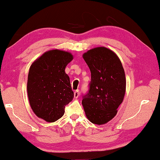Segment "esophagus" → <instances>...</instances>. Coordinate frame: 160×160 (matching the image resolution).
<instances>
[{
  "instance_id": "1",
  "label": "esophagus",
  "mask_w": 160,
  "mask_h": 160,
  "mask_svg": "<svg viewBox=\"0 0 160 160\" xmlns=\"http://www.w3.org/2000/svg\"><path fill=\"white\" fill-rule=\"evenodd\" d=\"M74 96L75 98H78V97L79 96V90H77L76 91H74Z\"/></svg>"
}]
</instances>
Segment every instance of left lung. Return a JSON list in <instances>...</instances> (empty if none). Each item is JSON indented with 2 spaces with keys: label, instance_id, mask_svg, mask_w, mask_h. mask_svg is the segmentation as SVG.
Listing matches in <instances>:
<instances>
[{
  "label": "left lung",
  "instance_id": "left-lung-1",
  "mask_svg": "<svg viewBox=\"0 0 160 160\" xmlns=\"http://www.w3.org/2000/svg\"><path fill=\"white\" fill-rule=\"evenodd\" d=\"M83 58L91 72L88 92L82 100L86 116L94 124H106L116 115L124 99V69L116 54L104 47L88 51Z\"/></svg>",
  "mask_w": 160,
  "mask_h": 160
}]
</instances>
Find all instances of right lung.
I'll return each instance as SVG.
<instances>
[{
    "mask_svg": "<svg viewBox=\"0 0 160 160\" xmlns=\"http://www.w3.org/2000/svg\"><path fill=\"white\" fill-rule=\"evenodd\" d=\"M73 59L72 53L53 49L44 53L30 68L27 92L30 105L38 118L53 122L64 115L73 99L70 77L65 69Z\"/></svg>",
    "mask_w": 160,
    "mask_h": 160,
    "instance_id": "1",
    "label": "right lung"
}]
</instances>
